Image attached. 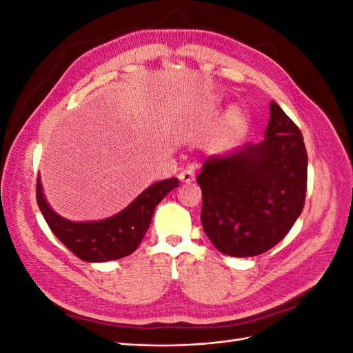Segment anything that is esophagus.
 I'll return each mask as SVG.
<instances>
[{
	"mask_svg": "<svg viewBox=\"0 0 353 353\" xmlns=\"http://www.w3.org/2000/svg\"><path fill=\"white\" fill-rule=\"evenodd\" d=\"M178 178H179L181 183L190 184V183H193V181H194V172L191 169H184L183 172H179Z\"/></svg>",
	"mask_w": 353,
	"mask_h": 353,
	"instance_id": "1",
	"label": "esophagus"
}]
</instances>
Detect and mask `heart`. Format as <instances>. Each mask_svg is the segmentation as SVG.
I'll list each match as a JSON object with an SVG mask.
<instances>
[{
    "label": "heart",
    "instance_id": "1",
    "mask_svg": "<svg viewBox=\"0 0 353 353\" xmlns=\"http://www.w3.org/2000/svg\"><path fill=\"white\" fill-rule=\"evenodd\" d=\"M232 121L237 122V114H232Z\"/></svg>",
    "mask_w": 353,
    "mask_h": 353
}]
</instances>
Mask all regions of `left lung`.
<instances>
[{
    "label": "left lung",
    "mask_w": 353,
    "mask_h": 353,
    "mask_svg": "<svg viewBox=\"0 0 353 353\" xmlns=\"http://www.w3.org/2000/svg\"><path fill=\"white\" fill-rule=\"evenodd\" d=\"M265 140L205 160L201 225L215 248L234 258L279 244L305 206L307 153L297 125L275 101Z\"/></svg>",
    "instance_id": "8db88e82"
}]
</instances>
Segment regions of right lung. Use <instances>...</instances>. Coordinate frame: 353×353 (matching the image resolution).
<instances>
[{"label": "right lung", "instance_id": "right-lung-1", "mask_svg": "<svg viewBox=\"0 0 353 353\" xmlns=\"http://www.w3.org/2000/svg\"><path fill=\"white\" fill-rule=\"evenodd\" d=\"M178 185V178L159 181L117 215L99 222H72L57 215L42 194L39 176L37 179V203L52 234L74 256L85 262H108L135 252L150 227L156 206Z\"/></svg>", "mask_w": 353, "mask_h": 353}]
</instances>
